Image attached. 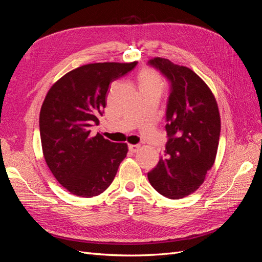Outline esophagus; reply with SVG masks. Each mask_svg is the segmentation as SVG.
Returning <instances> with one entry per match:
<instances>
[{
    "instance_id": "1",
    "label": "esophagus",
    "mask_w": 262,
    "mask_h": 262,
    "mask_svg": "<svg viewBox=\"0 0 262 262\" xmlns=\"http://www.w3.org/2000/svg\"><path fill=\"white\" fill-rule=\"evenodd\" d=\"M139 149H140V145H138V144H130L129 145V150L132 153H137Z\"/></svg>"
}]
</instances>
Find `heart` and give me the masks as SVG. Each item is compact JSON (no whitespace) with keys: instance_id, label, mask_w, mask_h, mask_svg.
<instances>
[{"instance_id":"1","label":"heart","mask_w":262,"mask_h":262,"mask_svg":"<svg viewBox=\"0 0 262 262\" xmlns=\"http://www.w3.org/2000/svg\"><path fill=\"white\" fill-rule=\"evenodd\" d=\"M138 81L141 93H154L160 96L164 90V82L161 75L152 69L142 70L138 76Z\"/></svg>"}]
</instances>
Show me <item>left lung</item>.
Listing matches in <instances>:
<instances>
[{
    "instance_id": "left-lung-1",
    "label": "left lung",
    "mask_w": 262,
    "mask_h": 262,
    "mask_svg": "<svg viewBox=\"0 0 262 262\" xmlns=\"http://www.w3.org/2000/svg\"><path fill=\"white\" fill-rule=\"evenodd\" d=\"M148 64L167 78L170 92L166 108L167 143L149 184L162 195L180 199L194 192L216 157L221 118L208 85L189 68L168 59L154 58Z\"/></svg>"
}]
</instances>
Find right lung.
Segmentation results:
<instances>
[{"mask_svg": "<svg viewBox=\"0 0 262 262\" xmlns=\"http://www.w3.org/2000/svg\"><path fill=\"white\" fill-rule=\"evenodd\" d=\"M91 63L55 82L43 100L39 126L47 165L68 191L92 198L112 184L128 153L125 143H114L91 128L104 114L109 84L137 66Z\"/></svg>", "mask_w": 262, "mask_h": 262, "instance_id": "1", "label": "right lung"}]
</instances>
